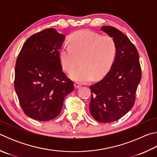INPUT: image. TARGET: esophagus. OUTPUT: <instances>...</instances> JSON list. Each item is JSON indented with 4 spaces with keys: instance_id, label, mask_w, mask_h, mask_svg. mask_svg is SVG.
<instances>
[{
    "instance_id": "obj_1",
    "label": "esophagus",
    "mask_w": 157,
    "mask_h": 157,
    "mask_svg": "<svg viewBox=\"0 0 157 157\" xmlns=\"http://www.w3.org/2000/svg\"><path fill=\"white\" fill-rule=\"evenodd\" d=\"M74 86H75V89H78L81 86V84L79 83V82H75L74 83Z\"/></svg>"
}]
</instances>
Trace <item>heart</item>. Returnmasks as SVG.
<instances>
[{"label":"heart","mask_w":157,"mask_h":157,"mask_svg":"<svg viewBox=\"0 0 157 157\" xmlns=\"http://www.w3.org/2000/svg\"><path fill=\"white\" fill-rule=\"evenodd\" d=\"M69 44H63L59 50V59L63 68L71 73L73 80L86 82L94 77H104L112 66L117 53L116 41L111 36H102L94 32L83 30L74 33Z\"/></svg>","instance_id":"obj_1"}]
</instances>
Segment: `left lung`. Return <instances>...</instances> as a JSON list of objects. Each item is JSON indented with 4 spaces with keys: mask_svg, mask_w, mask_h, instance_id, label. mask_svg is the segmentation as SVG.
<instances>
[{
    "mask_svg": "<svg viewBox=\"0 0 157 157\" xmlns=\"http://www.w3.org/2000/svg\"><path fill=\"white\" fill-rule=\"evenodd\" d=\"M101 30L112 37L116 56L110 71L100 82L90 86V113L100 123H111L122 118L134 105L141 68L137 49L128 37L112 26Z\"/></svg>",
    "mask_w": 157,
    "mask_h": 157,
    "instance_id": "left-lung-1",
    "label": "left lung"
}]
</instances>
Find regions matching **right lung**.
<instances>
[{"label":"right lung","instance_id":"obj_1","mask_svg":"<svg viewBox=\"0 0 157 157\" xmlns=\"http://www.w3.org/2000/svg\"><path fill=\"white\" fill-rule=\"evenodd\" d=\"M64 39L55 28L45 29L29 37L18 54L14 89L23 112L34 120L56 118L65 97L74 90L59 59Z\"/></svg>","mask_w":157,"mask_h":157}]
</instances>
